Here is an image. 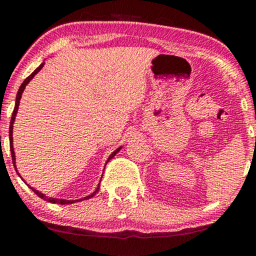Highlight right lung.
I'll return each mask as SVG.
<instances>
[{
    "mask_svg": "<svg viewBox=\"0 0 256 256\" xmlns=\"http://www.w3.org/2000/svg\"><path fill=\"white\" fill-rule=\"evenodd\" d=\"M43 64H44V62L40 64V66H38L37 68L34 70V71L32 72L31 74L28 76V77L26 78L24 82H22V84L20 85L19 91H18V94H16V107H14L13 114H12L10 125V154H12V160H13V165H14V167H16V152H14V148H13V124H14V120H16V113H18V108H19V104H20V98H22V91H24V89H25L26 85L28 84V82H30L31 79L34 78V76H36L37 73L40 71V70H42ZM120 149H122V146H120V148H118V149H116V150H114L113 152H112V154L110 155V158H108L107 162H108V161L110 160V158H113L114 156H116V154L120 150ZM16 173H18V174H19V177H22V176H20V173H19V172L16 171ZM28 186H30V185H28ZM30 189H32V192H34V194H36L37 196H40V198H43L44 201H48V202H52V204H74V202L82 201V200H86V198H92V196H94V195H96V192H98V189H100V184H98V186L96 188L95 192H94L92 194H91V195L86 196V198H80V200H72V201H71V200H61V198H48V196H46V195H44V194L40 192H38V190H36V189H34V188H31V186H30Z\"/></svg>",
    "mask_w": 256,
    "mask_h": 256,
    "instance_id": "add662e5",
    "label": "right lung"
}]
</instances>
